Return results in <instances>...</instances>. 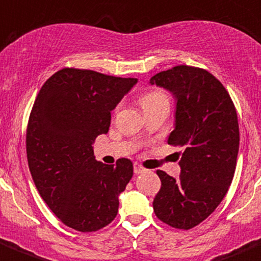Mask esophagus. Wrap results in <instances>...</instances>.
<instances>
[{
    "mask_svg": "<svg viewBox=\"0 0 261 261\" xmlns=\"http://www.w3.org/2000/svg\"><path fill=\"white\" fill-rule=\"evenodd\" d=\"M145 171H146V169L144 168V167H141L139 163L134 164V172H135V174H140V173H143V172H145Z\"/></svg>",
    "mask_w": 261,
    "mask_h": 261,
    "instance_id": "obj_1",
    "label": "esophagus"
}]
</instances>
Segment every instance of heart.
<instances>
[{"mask_svg":"<svg viewBox=\"0 0 261 261\" xmlns=\"http://www.w3.org/2000/svg\"><path fill=\"white\" fill-rule=\"evenodd\" d=\"M140 105L143 107L144 112L154 110L158 107H168L169 98L163 90H151L146 93L140 98Z\"/></svg>","mask_w":261,"mask_h":261,"instance_id":"heart-1","label":"heart"}]
</instances>
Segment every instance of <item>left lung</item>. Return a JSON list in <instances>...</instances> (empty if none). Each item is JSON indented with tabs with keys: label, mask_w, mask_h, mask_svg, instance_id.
Masks as SVG:
<instances>
[{
	"label": "left lung",
	"mask_w": 261,
	"mask_h": 261,
	"mask_svg": "<svg viewBox=\"0 0 261 261\" xmlns=\"http://www.w3.org/2000/svg\"><path fill=\"white\" fill-rule=\"evenodd\" d=\"M149 83L176 99L168 144L185 148L178 178L156 171L162 186L154 213L168 226L190 229L216 211L233 178L240 144L236 108L222 83L198 67L174 66Z\"/></svg>",
	"instance_id": "1"
}]
</instances>
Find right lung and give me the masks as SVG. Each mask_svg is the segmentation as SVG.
Wrapping results in <instances>:
<instances>
[{
    "label": "right lung",
    "instance_id": "add662e5",
    "mask_svg": "<svg viewBox=\"0 0 261 261\" xmlns=\"http://www.w3.org/2000/svg\"><path fill=\"white\" fill-rule=\"evenodd\" d=\"M136 83L67 67L53 74L35 98L27 130L28 164L42 199L70 228L94 232L117 216L133 163L98 162L93 143L108 133L111 111Z\"/></svg>",
    "mask_w": 261,
    "mask_h": 261
}]
</instances>
